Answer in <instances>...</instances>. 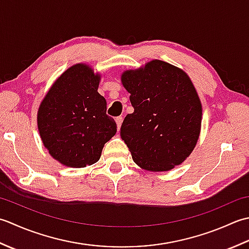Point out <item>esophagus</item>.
I'll return each mask as SVG.
<instances>
[{
	"label": "esophagus",
	"instance_id": "esophagus-1",
	"mask_svg": "<svg viewBox=\"0 0 249 249\" xmlns=\"http://www.w3.org/2000/svg\"><path fill=\"white\" fill-rule=\"evenodd\" d=\"M123 120H124V118H123V116H119V117H117V118H116V124H117V128H118V130L120 129V126H121V124H123Z\"/></svg>",
	"mask_w": 249,
	"mask_h": 249
}]
</instances>
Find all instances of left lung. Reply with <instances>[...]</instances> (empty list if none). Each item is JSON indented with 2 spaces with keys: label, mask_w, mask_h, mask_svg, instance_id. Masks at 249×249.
<instances>
[{
  "label": "left lung",
  "mask_w": 249,
  "mask_h": 249,
  "mask_svg": "<svg viewBox=\"0 0 249 249\" xmlns=\"http://www.w3.org/2000/svg\"><path fill=\"white\" fill-rule=\"evenodd\" d=\"M121 82L134 111L125 116L120 135L142 169L169 171L184 162L199 139L202 106L184 71L153 60L125 71Z\"/></svg>",
  "instance_id": "obj_1"
}]
</instances>
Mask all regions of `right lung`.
<instances>
[{"instance_id": "right-lung-1", "label": "right lung", "mask_w": 249, "mask_h": 249, "mask_svg": "<svg viewBox=\"0 0 249 249\" xmlns=\"http://www.w3.org/2000/svg\"><path fill=\"white\" fill-rule=\"evenodd\" d=\"M100 75L76 64L55 80L37 113L44 146L53 158L71 167H85L100 159L106 142L117 132L106 114V100L98 92Z\"/></svg>"}]
</instances>
